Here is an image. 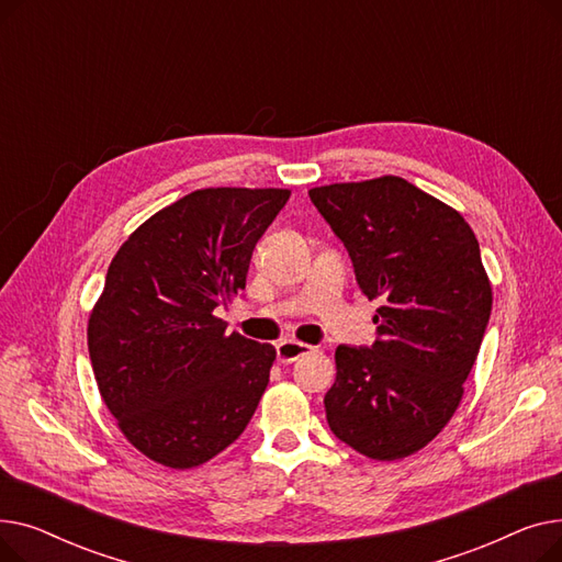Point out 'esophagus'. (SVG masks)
Listing matches in <instances>:
<instances>
[{"mask_svg": "<svg viewBox=\"0 0 562 562\" xmlns=\"http://www.w3.org/2000/svg\"><path fill=\"white\" fill-rule=\"evenodd\" d=\"M276 348H278V360L280 362H293V360H299L301 356H307V352H312V346H307L303 341H296V339H284Z\"/></svg>", "mask_w": 562, "mask_h": 562, "instance_id": "obj_1", "label": "esophagus"}]
</instances>
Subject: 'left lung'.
<instances>
[{
  "label": "left lung",
  "instance_id": "left-lung-1",
  "mask_svg": "<svg viewBox=\"0 0 562 562\" xmlns=\"http://www.w3.org/2000/svg\"><path fill=\"white\" fill-rule=\"evenodd\" d=\"M344 241L369 301L373 348L339 346L328 390L330 430L371 460L422 451L464 394L492 312L476 234L453 206L382 175L310 189Z\"/></svg>",
  "mask_w": 562,
  "mask_h": 562
}]
</instances>
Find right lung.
<instances>
[{
  "label": "right lung",
  "instance_id": "right-lung-1",
  "mask_svg": "<svg viewBox=\"0 0 562 562\" xmlns=\"http://www.w3.org/2000/svg\"><path fill=\"white\" fill-rule=\"evenodd\" d=\"M289 189H198L140 223L109 263L88 316L98 390L130 445L191 469L239 437L276 348L227 335L214 310L246 289L261 234Z\"/></svg>",
  "mask_w": 562,
  "mask_h": 562
}]
</instances>
